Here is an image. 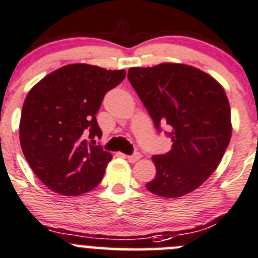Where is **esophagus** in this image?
I'll list each match as a JSON object with an SVG mask.
<instances>
[{"label":"esophagus","mask_w":258,"mask_h":258,"mask_svg":"<svg viewBox=\"0 0 258 258\" xmlns=\"http://www.w3.org/2000/svg\"><path fill=\"white\" fill-rule=\"evenodd\" d=\"M141 156H142V155L140 154V152H135V154L128 155V156H127V160H128L130 162H136V161H139L140 159H141Z\"/></svg>","instance_id":"1"}]
</instances>
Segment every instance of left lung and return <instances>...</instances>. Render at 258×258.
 <instances>
[{"instance_id": "8db88e82", "label": "left lung", "mask_w": 258, "mask_h": 258, "mask_svg": "<svg viewBox=\"0 0 258 258\" xmlns=\"http://www.w3.org/2000/svg\"><path fill=\"white\" fill-rule=\"evenodd\" d=\"M127 77L157 131L167 124L172 141L169 152L152 156L156 176L147 190L164 198L189 194L213 174L231 141L223 87L198 68L175 62L130 68Z\"/></svg>"}]
</instances>
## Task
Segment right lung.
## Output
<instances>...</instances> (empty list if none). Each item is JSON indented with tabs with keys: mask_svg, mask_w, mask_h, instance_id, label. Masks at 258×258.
Returning a JSON list of instances; mask_svg holds the SVG:
<instances>
[{
	"mask_svg": "<svg viewBox=\"0 0 258 258\" xmlns=\"http://www.w3.org/2000/svg\"><path fill=\"white\" fill-rule=\"evenodd\" d=\"M124 71L69 64L32 87L24 102L20 142L30 167L52 191L81 196L101 182L112 155L96 139V114L104 94L118 86Z\"/></svg>",
	"mask_w": 258,
	"mask_h": 258,
	"instance_id": "1",
	"label": "right lung"
}]
</instances>
